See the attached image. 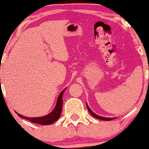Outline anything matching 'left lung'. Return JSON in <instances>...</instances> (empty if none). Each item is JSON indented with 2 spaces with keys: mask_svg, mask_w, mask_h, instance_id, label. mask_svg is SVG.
Listing matches in <instances>:
<instances>
[{
  "mask_svg": "<svg viewBox=\"0 0 149 149\" xmlns=\"http://www.w3.org/2000/svg\"><path fill=\"white\" fill-rule=\"evenodd\" d=\"M86 105H87V109H88L89 113H90L93 117L96 118V119H100V120H104V121H111V120H113L114 119H115V118H107V117H101V116L97 115H96V114H95L94 113H93V112L91 111L90 109H89V107H88V105H87V103H86Z\"/></svg>",
  "mask_w": 149,
  "mask_h": 149,
  "instance_id": "1",
  "label": "left lung"
}]
</instances>
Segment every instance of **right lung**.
Returning <instances> with one entry per match:
<instances>
[{
  "label": "right lung",
  "instance_id": "right-lung-1",
  "mask_svg": "<svg viewBox=\"0 0 149 149\" xmlns=\"http://www.w3.org/2000/svg\"><path fill=\"white\" fill-rule=\"evenodd\" d=\"M66 87L65 89L61 91L60 95L58 97V100H57L56 105L54 110L51 112L50 113H49L48 115L42 116V117H24L20 114H18L17 113H15L17 114V115L19 117L22 118V119H26L27 120H29L30 121L34 123H38L42 125H51L53 123H54L55 121H56L59 118H60L61 113H62V104H63V100H62V96L64 94V91L66 90Z\"/></svg>",
  "mask_w": 149,
  "mask_h": 149
}]
</instances>
